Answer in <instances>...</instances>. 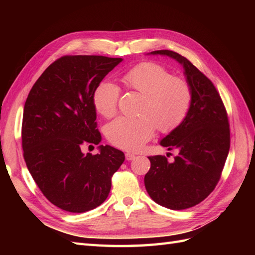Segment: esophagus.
Segmentation results:
<instances>
[{"label": "esophagus", "instance_id": "34e87169", "mask_svg": "<svg viewBox=\"0 0 255 255\" xmlns=\"http://www.w3.org/2000/svg\"><path fill=\"white\" fill-rule=\"evenodd\" d=\"M134 158H136V154L130 153V152H127V153H126V160L130 161V160H133Z\"/></svg>", "mask_w": 255, "mask_h": 255}]
</instances>
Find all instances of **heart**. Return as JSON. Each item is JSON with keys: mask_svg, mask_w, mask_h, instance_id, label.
Returning a JSON list of instances; mask_svg holds the SVG:
<instances>
[{"mask_svg": "<svg viewBox=\"0 0 255 255\" xmlns=\"http://www.w3.org/2000/svg\"><path fill=\"white\" fill-rule=\"evenodd\" d=\"M126 88L143 95L140 118L119 117L107 126L106 136L118 148L136 151L153 136L155 127L162 132L174 130L186 118L193 92L186 80L174 77L153 62H143L122 75ZM121 89L110 80L96 86L93 103L101 115L111 118L117 112Z\"/></svg>", "mask_w": 255, "mask_h": 255, "instance_id": "heart-1", "label": "heart"}]
</instances>
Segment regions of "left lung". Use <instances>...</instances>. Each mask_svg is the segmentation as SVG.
I'll list each match as a JSON object with an SVG mask.
<instances>
[{
	"mask_svg": "<svg viewBox=\"0 0 255 255\" xmlns=\"http://www.w3.org/2000/svg\"><path fill=\"white\" fill-rule=\"evenodd\" d=\"M174 59L184 69L193 92L192 105L184 122L160 140L162 147L177 150L174 161L149 156L144 186L156 204L173 210L199 204L214 191L230 148V130L224 103L217 90L186 58L171 50L149 52Z\"/></svg>",
	"mask_w": 255,
	"mask_h": 255,
	"instance_id": "left-lung-1",
	"label": "left lung"
}]
</instances>
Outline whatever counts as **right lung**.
Wrapping results in <instances>:
<instances>
[{"mask_svg":"<svg viewBox=\"0 0 255 255\" xmlns=\"http://www.w3.org/2000/svg\"><path fill=\"white\" fill-rule=\"evenodd\" d=\"M124 59L66 56L48 67L27 97L21 126L27 169L42 194L57 207L85 213L104 203L123 151L99 145L82 152L84 143L99 144L93 95L96 86Z\"/></svg>","mask_w":255,"mask_h":255,"instance_id":"obj_1","label":"right lung"}]
</instances>
